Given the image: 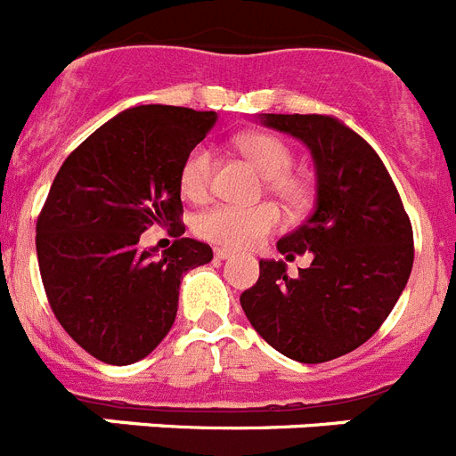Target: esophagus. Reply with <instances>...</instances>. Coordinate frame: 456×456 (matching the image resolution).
Instances as JSON below:
<instances>
[{"instance_id": "34e87169", "label": "esophagus", "mask_w": 456, "mask_h": 456, "mask_svg": "<svg viewBox=\"0 0 456 456\" xmlns=\"http://www.w3.org/2000/svg\"><path fill=\"white\" fill-rule=\"evenodd\" d=\"M231 256H232V251H228V248H216L215 251L216 260H228Z\"/></svg>"}]
</instances>
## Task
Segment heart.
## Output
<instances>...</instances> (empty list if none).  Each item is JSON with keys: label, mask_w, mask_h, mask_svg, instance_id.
I'll return each instance as SVG.
<instances>
[{"label": "heart", "mask_w": 456, "mask_h": 456, "mask_svg": "<svg viewBox=\"0 0 456 456\" xmlns=\"http://www.w3.org/2000/svg\"><path fill=\"white\" fill-rule=\"evenodd\" d=\"M237 146L267 178V191L288 208L297 209L310 199V184L304 175L292 173L294 152L281 136L253 134L240 136ZM215 152L209 146H196L184 157L180 167V191L189 200H203L212 187ZM281 225V215L273 205L263 203L253 208L216 203L203 209L193 219V231L203 240L225 248H251L272 235Z\"/></svg>", "instance_id": "b5f03b06"}]
</instances>
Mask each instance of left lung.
I'll return each instance as SVG.
<instances>
[{
    "label": "left lung",
    "mask_w": 456,
    "mask_h": 456,
    "mask_svg": "<svg viewBox=\"0 0 456 456\" xmlns=\"http://www.w3.org/2000/svg\"><path fill=\"white\" fill-rule=\"evenodd\" d=\"M260 123L310 148L315 209L276 247L288 260L313 253V263L289 278L283 260H260L240 304L276 352L324 363L361 347L390 315L413 267V231L384 162L347 125L320 114H260Z\"/></svg>",
    "instance_id": "8db88e82"
}]
</instances>
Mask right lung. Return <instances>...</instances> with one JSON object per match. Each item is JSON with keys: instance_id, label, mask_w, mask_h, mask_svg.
Wrapping results in <instances>:
<instances>
[{"instance_id": "right-lung-1", "label": "right lung", "mask_w": 456, "mask_h": 456, "mask_svg": "<svg viewBox=\"0 0 456 456\" xmlns=\"http://www.w3.org/2000/svg\"><path fill=\"white\" fill-rule=\"evenodd\" d=\"M215 123L187 107L125 109L56 173L36 224L40 278L59 324L102 363L146 358L175 322L183 273L212 260L183 237L180 167ZM151 224L172 225L167 252L140 248Z\"/></svg>"}]
</instances>
